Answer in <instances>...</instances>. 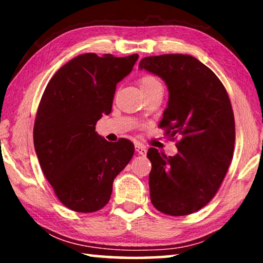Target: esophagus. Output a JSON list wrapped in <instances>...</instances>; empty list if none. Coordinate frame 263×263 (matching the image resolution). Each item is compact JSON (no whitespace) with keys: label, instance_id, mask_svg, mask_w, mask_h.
I'll return each mask as SVG.
<instances>
[{"label":"esophagus","instance_id":"obj_1","mask_svg":"<svg viewBox=\"0 0 263 263\" xmlns=\"http://www.w3.org/2000/svg\"><path fill=\"white\" fill-rule=\"evenodd\" d=\"M136 151L138 152V154L142 155V157H145V155L147 154V149H146V147H144V146H141V145H136Z\"/></svg>","mask_w":263,"mask_h":263}]
</instances>
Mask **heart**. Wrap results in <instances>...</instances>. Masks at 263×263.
I'll list each match as a JSON object with an SVG mask.
<instances>
[{
    "label": "heart",
    "instance_id": "1",
    "mask_svg": "<svg viewBox=\"0 0 263 263\" xmlns=\"http://www.w3.org/2000/svg\"><path fill=\"white\" fill-rule=\"evenodd\" d=\"M160 86H161V83H160L159 80L155 77H153V75L146 74V75H142V77L139 79V87H140L141 92L151 90V89L157 88Z\"/></svg>",
    "mask_w": 263,
    "mask_h": 263
}]
</instances>
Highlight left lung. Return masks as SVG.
<instances>
[{
  "mask_svg": "<svg viewBox=\"0 0 263 263\" xmlns=\"http://www.w3.org/2000/svg\"><path fill=\"white\" fill-rule=\"evenodd\" d=\"M139 69L166 83L169 99L159 126L180 138L174 157L148 149L151 201L166 215H190L211 201L232 160V105L217 75L191 55L146 57Z\"/></svg>",
  "mask_w": 263,
  "mask_h": 263,
  "instance_id": "left-lung-1",
  "label": "left lung"
}]
</instances>
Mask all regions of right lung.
Here are the masks:
<instances>
[{
	"instance_id": "1",
	"label": "right lung",
	"mask_w": 263,
	"mask_h": 263,
	"mask_svg": "<svg viewBox=\"0 0 263 263\" xmlns=\"http://www.w3.org/2000/svg\"><path fill=\"white\" fill-rule=\"evenodd\" d=\"M139 55H78L46 86L33 127L34 149L59 201L77 212H95L109 202L112 182L135 153L127 139L106 141L96 123L112 109L116 86Z\"/></svg>"
}]
</instances>
